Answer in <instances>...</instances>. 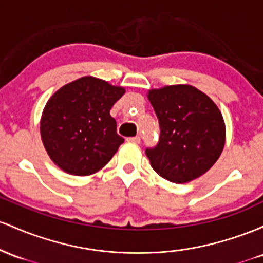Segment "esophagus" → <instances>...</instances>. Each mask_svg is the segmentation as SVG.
Masks as SVG:
<instances>
[{
	"mask_svg": "<svg viewBox=\"0 0 263 263\" xmlns=\"http://www.w3.org/2000/svg\"><path fill=\"white\" fill-rule=\"evenodd\" d=\"M128 140H129V141H133V143L139 144V143H140V137H138V135H135V137H130V138H128Z\"/></svg>",
	"mask_w": 263,
	"mask_h": 263,
	"instance_id": "obj_1",
	"label": "esophagus"
}]
</instances>
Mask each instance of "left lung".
<instances>
[{
	"label": "left lung",
	"instance_id": "left-lung-1",
	"mask_svg": "<svg viewBox=\"0 0 263 263\" xmlns=\"http://www.w3.org/2000/svg\"><path fill=\"white\" fill-rule=\"evenodd\" d=\"M160 135L146 147L150 164L161 178L184 184L216 163L225 145V123L219 108L191 85H169L149 92Z\"/></svg>",
	"mask_w": 263,
	"mask_h": 263
}]
</instances>
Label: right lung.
I'll list each match as a JSON object with an SVG mask.
<instances>
[{"instance_id": "obj_1", "label": "right lung", "mask_w": 263, "mask_h": 263, "mask_svg": "<svg viewBox=\"0 0 263 263\" xmlns=\"http://www.w3.org/2000/svg\"><path fill=\"white\" fill-rule=\"evenodd\" d=\"M124 92L102 79L83 77L53 94L41 119L43 145L53 163L78 176L105 166L124 143L110 117Z\"/></svg>"}]
</instances>
